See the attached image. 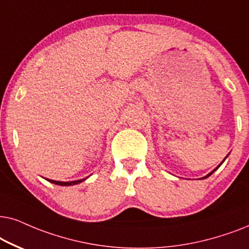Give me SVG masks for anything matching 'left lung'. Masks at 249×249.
Instances as JSON below:
<instances>
[{
	"instance_id": "left-lung-1",
	"label": "left lung",
	"mask_w": 249,
	"mask_h": 249,
	"mask_svg": "<svg viewBox=\"0 0 249 249\" xmlns=\"http://www.w3.org/2000/svg\"><path fill=\"white\" fill-rule=\"evenodd\" d=\"M228 156H229V154L227 155V157H225V158L223 159V160H222V161H221V164H220V165H218V166H216V167H215V168H214V170L211 172V173H208L207 175H205V177H204V178H208V177H210V175H212V174H213V173H214V172H215V171H216V170H217V168H218V167H220L222 164H223V161L225 160V159H227V158H228Z\"/></svg>"
}]
</instances>
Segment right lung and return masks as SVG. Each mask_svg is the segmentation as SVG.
<instances>
[{
	"mask_svg": "<svg viewBox=\"0 0 249 249\" xmlns=\"http://www.w3.org/2000/svg\"><path fill=\"white\" fill-rule=\"evenodd\" d=\"M89 178V177H88ZM88 178H82V180H76V181H68V182H64V181H55V180H50V178H46L49 182H51L53 184H58V185H64V187H68V185H75V184H78L83 182L84 180H86Z\"/></svg>",
	"mask_w": 249,
	"mask_h": 249,
	"instance_id": "add662e5",
	"label": "right lung"
}]
</instances>
